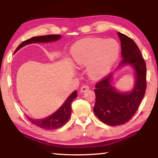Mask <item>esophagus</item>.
Masks as SVG:
<instances>
[{
	"label": "esophagus",
	"instance_id": "1",
	"mask_svg": "<svg viewBox=\"0 0 158 158\" xmlns=\"http://www.w3.org/2000/svg\"><path fill=\"white\" fill-rule=\"evenodd\" d=\"M89 90V86L88 85H83L82 86L80 89V92L81 93H84L86 91V90Z\"/></svg>",
	"mask_w": 158,
	"mask_h": 158
}]
</instances>
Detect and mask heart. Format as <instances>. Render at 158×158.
I'll list each match as a JSON object with an SVG mask.
<instances>
[{
  "label": "heart",
  "mask_w": 158,
  "mask_h": 158,
  "mask_svg": "<svg viewBox=\"0 0 158 158\" xmlns=\"http://www.w3.org/2000/svg\"><path fill=\"white\" fill-rule=\"evenodd\" d=\"M119 44L112 39L86 38L77 42L72 56L76 64L87 66L92 79L103 77L114 65L119 53Z\"/></svg>",
  "instance_id": "obj_1"
}]
</instances>
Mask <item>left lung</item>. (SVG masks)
<instances>
[{
  "label": "left lung",
  "instance_id": "1",
  "mask_svg": "<svg viewBox=\"0 0 158 158\" xmlns=\"http://www.w3.org/2000/svg\"><path fill=\"white\" fill-rule=\"evenodd\" d=\"M121 40L122 61L135 69L136 81L130 93H118L110 84L111 74L95 85L93 111L100 121L110 126L124 125L138 110L146 89V65L139 47L130 37L118 32Z\"/></svg>",
  "mask_w": 158,
  "mask_h": 158
}]
</instances>
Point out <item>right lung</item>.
<instances>
[{"label":"right lung","mask_w":158,"mask_h":158,"mask_svg":"<svg viewBox=\"0 0 158 158\" xmlns=\"http://www.w3.org/2000/svg\"><path fill=\"white\" fill-rule=\"evenodd\" d=\"M60 38V35H47L36 36L23 41L16 49L15 52L26 44L37 42H49L56 41ZM77 91H74L69 96L63 105L51 116L42 119H34L27 116V118L31 123L44 130H56L63 126L68 121L71 115V104L74 98L77 97Z\"/></svg>","instance_id":"right-lung-1"}]
</instances>
